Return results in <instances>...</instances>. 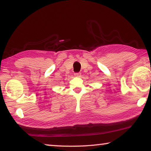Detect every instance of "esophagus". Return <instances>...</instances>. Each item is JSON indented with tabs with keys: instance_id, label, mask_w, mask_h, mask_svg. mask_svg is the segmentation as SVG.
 <instances>
[{
	"instance_id": "esophagus-1",
	"label": "esophagus",
	"mask_w": 151,
	"mask_h": 151,
	"mask_svg": "<svg viewBox=\"0 0 151 151\" xmlns=\"http://www.w3.org/2000/svg\"><path fill=\"white\" fill-rule=\"evenodd\" d=\"M74 76H75V77H78V76H81V73H76L74 74Z\"/></svg>"
}]
</instances>
